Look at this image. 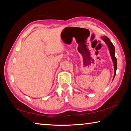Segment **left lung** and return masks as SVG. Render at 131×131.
<instances>
[{"mask_svg": "<svg viewBox=\"0 0 131 131\" xmlns=\"http://www.w3.org/2000/svg\"><path fill=\"white\" fill-rule=\"evenodd\" d=\"M101 39L103 40L105 42L106 45H107V47L108 48V50H109L111 58H112L113 63L114 65V77L113 79H114V77L116 76V70H117V59L116 57H115V47L113 46V44H112V42L110 40V39L108 38L106 36H102Z\"/></svg>", "mask_w": 131, "mask_h": 131, "instance_id": "obj_1", "label": "left lung"}]
</instances>
